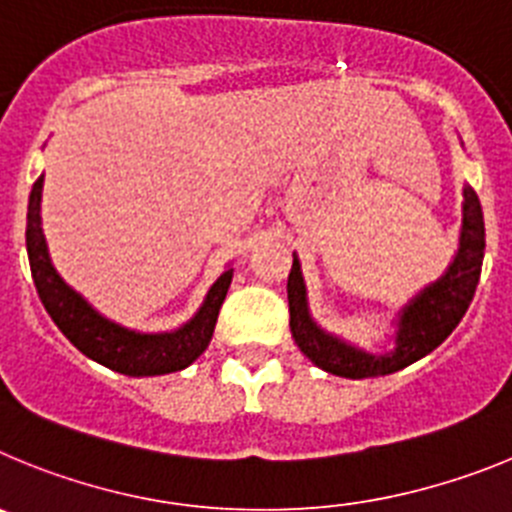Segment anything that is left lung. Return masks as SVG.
Segmentation results:
<instances>
[{
	"label": "left lung",
	"instance_id": "1",
	"mask_svg": "<svg viewBox=\"0 0 512 512\" xmlns=\"http://www.w3.org/2000/svg\"><path fill=\"white\" fill-rule=\"evenodd\" d=\"M482 259H485V217L482 205L472 187H464V217H461L459 251L449 271L423 289L400 315V330H397L395 351L382 356L364 354L336 338L325 336L318 325L307 315L305 284H302L300 261H292V271L287 279L289 297V328L302 354L318 364L325 372L346 379H372L395 374L413 361L431 354L433 348L441 346L451 336V330L459 325L464 312L469 310L474 289L482 274Z\"/></svg>",
	"mask_w": 512,
	"mask_h": 512
}]
</instances>
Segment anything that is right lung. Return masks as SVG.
Listing matches in <instances>:
<instances>
[{
	"instance_id": "right-lung-1",
	"label": "right lung",
	"mask_w": 512,
	"mask_h": 512,
	"mask_svg": "<svg viewBox=\"0 0 512 512\" xmlns=\"http://www.w3.org/2000/svg\"><path fill=\"white\" fill-rule=\"evenodd\" d=\"M40 192H43V176H38V182L33 184L30 205H27V259H30V271H33L40 302L63 336L69 338L84 356L104 364L107 369L128 374V377H156V374L179 372L192 364L210 343L217 312H220V305L228 295L230 279H233V269L223 271V277L212 284L205 305L184 328L174 330V333H161V336H143V333L125 330L97 315L56 274L51 259H48L43 228H40Z\"/></svg>"
}]
</instances>
